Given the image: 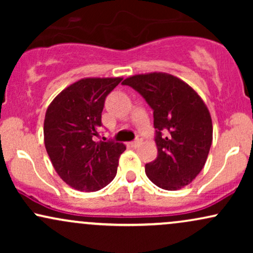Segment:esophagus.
I'll list each match as a JSON object with an SVG mask.
<instances>
[{
  "label": "esophagus",
  "mask_w": 253,
  "mask_h": 253,
  "mask_svg": "<svg viewBox=\"0 0 253 253\" xmlns=\"http://www.w3.org/2000/svg\"><path fill=\"white\" fill-rule=\"evenodd\" d=\"M141 141H143V139L138 138V139H135L134 141H132V143H130V145H132L133 147H136V146H139V145L141 144Z\"/></svg>",
  "instance_id": "esophagus-1"
}]
</instances>
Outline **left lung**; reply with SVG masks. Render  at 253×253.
I'll return each instance as SVG.
<instances>
[{
	"label": "left lung",
	"mask_w": 253,
	"mask_h": 253,
	"mask_svg": "<svg viewBox=\"0 0 253 253\" xmlns=\"http://www.w3.org/2000/svg\"><path fill=\"white\" fill-rule=\"evenodd\" d=\"M153 109L158 156L145 165L150 181L165 190L190 184L205 167L213 140V124L206 103L189 84L165 72L124 80Z\"/></svg>",
	"instance_id": "obj_1"
}]
</instances>
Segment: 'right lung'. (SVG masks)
Instances as JSON below:
<instances>
[{
	"label": "right lung",
	"mask_w": 253,
	"mask_h": 253,
	"mask_svg": "<svg viewBox=\"0 0 253 253\" xmlns=\"http://www.w3.org/2000/svg\"><path fill=\"white\" fill-rule=\"evenodd\" d=\"M123 81L82 78L66 86L46 110L43 141L54 170L80 191H97L117 175L123 143L96 141L107 95Z\"/></svg>",
	"instance_id": "1"
}]
</instances>
